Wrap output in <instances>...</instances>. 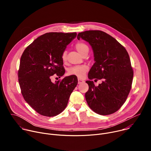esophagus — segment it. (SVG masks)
I'll return each mask as SVG.
<instances>
[{"instance_id":"1","label":"esophagus","mask_w":151,"mask_h":151,"mask_svg":"<svg viewBox=\"0 0 151 151\" xmlns=\"http://www.w3.org/2000/svg\"><path fill=\"white\" fill-rule=\"evenodd\" d=\"M83 82H84V81H83V80H82V79H78V83H79V84L82 83H83Z\"/></svg>"}]
</instances>
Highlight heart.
Listing matches in <instances>:
<instances>
[{
  "label": "heart",
  "mask_w": 151,
  "mask_h": 151,
  "mask_svg": "<svg viewBox=\"0 0 151 151\" xmlns=\"http://www.w3.org/2000/svg\"><path fill=\"white\" fill-rule=\"evenodd\" d=\"M75 48L76 50L82 55L88 53L89 51V48L83 42H78L75 45ZM61 59L63 62H66L67 60V53L66 51H64L61 54ZM88 70L87 67L84 65L81 66H75L72 67L68 71V73L70 75H75L78 78H83Z\"/></svg>",
  "instance_id": "heart-1"
}]
</instances>
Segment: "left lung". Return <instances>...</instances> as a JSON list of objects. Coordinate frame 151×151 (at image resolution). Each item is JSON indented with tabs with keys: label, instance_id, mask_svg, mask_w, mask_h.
I'll return each mask as SVG.
<instances>
[{
	"label": "left lung",
	"instance_id": "8db88e82",
	"mask_svg": "<svg viewBox=\"0 0 151 151\" xmlns=\"http://www.w3.org/2000/svg\"><path fill=\"white\" fill-rule=\"evenodd\" d=\"M88 42L93 50L95 63L88 73L90 79H101L95 86L93 81L85 99L96 113L107 115L119 110L132 88L133 70L125 48L113 37L100 30L79 33L77 36Z\"/></svg>",
	"mask_w": 151,
	"mask_h": 151
}]
</instances>
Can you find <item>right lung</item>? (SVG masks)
I'll return each mask as SVG.
<instances>
[{
	"label": "right lung",
	"instance_id": "right-lung-1",
	"mask_svg": "<svg viewBox=\"0 0 151 151\" xmlns=\"http://www.w3.org/2000/svg\"><path fill=\"white\" fill-rule=\"evenodd\" d=\"M77 33L50 32L35 39L21 57L18 82L26 101L40 115L54 116L68 105L78 84L75 75L52 82V76H62L65 70L61 54Z\"/></svg>",
	"mask_w": 151,
	"mask_h": 151
}]
</instances>
